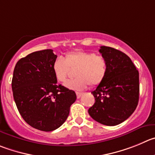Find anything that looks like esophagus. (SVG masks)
Listing matches in <instances>:
<instances>
[{"label":"esophagus","mask_w":155,"mask_h":155,"mask_svg":"<svg viewBox=\"0 0 155 155\" xmlns=\"http://www.w3.org/2000/svg\"><path fill=\"white\" fill-rule=\"evenodd\" d=\"M76 97H77V99H79V98H80L81 96H82V92H76Z\"/></svg>","instance_id":"34e87169"}]
</instances>
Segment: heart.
I'll return each instance as SVG.
<instances>
[{"instance_id": "b5f03b06", "label": "heart", "mask_w": 155, "mask_h": 155, "mask_svg": "<svg viewBox=\"0 0 155 155\" xmlns=\"http://www.w3.org/2000/svg\"><path fill=\"white\" fill-rule=\"evenodd\" d=\"M53 72L56 80L64 82L69 74V68L76 69L74 73L76 78L68 80L65 86L73 90H83L88 84L95 87L101 84L108 73V64L102 55L95 53L73 51L68 53L65 60L57 57L53 63Z\"/></svg>"}]
</instances>
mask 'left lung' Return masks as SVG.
<instances>
[{
	"mask_svg": "<svg viewBox=\"0 0 155 155\" xmlns=\"http://www.w3.org/2000/svg\"><path fill=\"white\" fill-rule=\"evenodd\" d=\"M99 53L108 61V73L91 93L95 103L89 114L102 125L114 126L134 112L139 99V73L129 57L120 50L102 46Z\"/></svg>",
	"mask_w": 155,
	"mask_h": 155,
	"instance_id": "obj_1",
	"label": "left lung"
}]
</instances>
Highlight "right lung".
Returning a JSON list of instances; mask_svg holds the SVG:
<instances>
[{
    "mask_svg": "<svg viewBox=\"0 0 155 155\" xmlns=\"http://www.w3.org/2000/svg\"><path fill=\"white\" fill-rule=\"evenodd\" d=\"M56 57L53 50L30 53L17 62L13 74L19 112L28 125L43 131L61 126L76 99L74 91L57 84L52 67Z\"/></svg>",
    "mask_w": 155,
    "mask_h": 155,
    "instance_id": "right-lung-1",
    "label": "right lung"
}]
</instances>
